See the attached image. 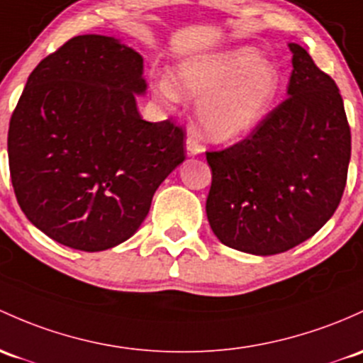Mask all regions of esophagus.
Masks as SVG:
<instances>
[{"label": "esophagus", "instance_id": "obj_1", "mask_svg": "<svg viewBox=\"0 0 363 363\" xmlns=\"http://www.w3.org/2000/svg\"><path fill=\"white\" fill-rule=\"evenodd\" d=\"M185 149H186V155H189V157H194V155H199L204 152V147H202L201 143L194 138V136H189V138H186Z\"/></svg>", "mask_w": 363, "mask_h": 363}]
</instances>
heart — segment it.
Returning <instances> with one entry per match:
<instances>
[{
    "mask_svg": "<svg viewBox=\"0 0 363 363\" xmlns=\"http://www.w3.org/2000/svg\"><path fill=\"white\" fill-rule=\"evenodd\" d=\"M280 71L255 46L192 57L182 62L177 83L169 76L155 81V96L164 104L199 100L196 121L201 133L216 143H230L251 133L280 89Z\"/></svg>",
    "mask_w": 363,
    "mask_h": 363,
    "instance_id": "1",
    "label": "heart"
}]
</instances>
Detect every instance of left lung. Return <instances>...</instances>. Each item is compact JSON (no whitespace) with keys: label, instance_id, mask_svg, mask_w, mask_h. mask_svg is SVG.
I'll list each match as a JSON object with an SVG mask.
<instances>
[{"label":"left lung","instance_id":"left-lung-1","mask_svg":"<svg viewBox=\"0 0 363 363\" xmlns=\"http://www.w3.org/2000/svg\"><path fill=\"white\" fill-rule=\"evenodd\" d=\"M287 99L242 142L206 152L213 182L206 214L221 244L256 256L289 251L341 202L352 133L341 93L305 48L289 43Z\"/></svg>","mask_w":363,"mask_h":363}]
</instances>
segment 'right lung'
Wrapping results in <instances>:
<instances>
[{"label": "right lung", "instance_id": "obj_1", "mask_svg": "<svg viewBox=\"0 0 363 363\" xmlns=\"http://www.w3.org/2000/svg\"><path fill=\"white\" fill-rule=\"evenodd\" d=\"M145 89L142 55L100 34L72 38L30 72L9 164L18 206L50 239L88 252L124 242L185 161L182 128L140 116Z\"/></svg>", "mask_w": 363, "mask_h": 363}]
</instances>
